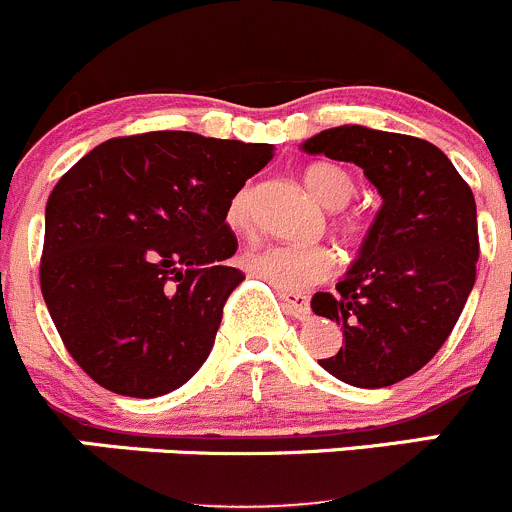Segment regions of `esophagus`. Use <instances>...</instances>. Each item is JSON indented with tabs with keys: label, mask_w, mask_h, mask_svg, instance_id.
Here are the masks:
<instances>
[{
	"label": "esophagus",
	"mask_w": 512,
	"mask_h": 512,
	"mask_svg": "<svg viewBox=\"0 0 512 512\" xmlns=\"http://www.w3.org/2000/svg\"><path fill=\"white\" fill-rule=\"evenodd\" d=\"M278 298L283 301V306L293 313L296 318H308L311 316V303H308V296L293 291H278Z\"/></svg>",
	"instance_id": "1"
}]
</instances>
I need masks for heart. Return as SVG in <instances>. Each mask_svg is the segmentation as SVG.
<instances>
[{"mask_svg":"<svg viewBox=\"0 0 512 512\" xmlns=\"http://www.w3.org/2000/svg\"><path fill=\"white\" fill-rule=\"evenodd\" d=\"M306 189L311 191L313 199L326 209H341L351 201L356 184L351 174L336 164H313L308 166ZM226 221L234 231L249 234L254 229V191L251 186L236 191L226 206ZM363 231L361 221L346 219L338 224V234L346 239H358ZM244 268L254 273L261 281L271 283L278 291H303L308 286L326 281L333 273V256L323 246H286V244H268L258 249L246 251L241 258Z\"/></svg>","mask_w":512,"mask_h":512,"instance_id":"b5f03b06","label":"heart"}]
</instances>
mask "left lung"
<instances>
[{
    "label": "left lung",
    "mask_w": 512,
    "mask_h": 512,
    "mask_svg": "<svg viewBox=\"0 0 512 512\" xmlns=\"http://www.w3.org/2000/svg\"><path fill=\"white\" fill-rule=\"evenodd\" d=\"M301 151L356 164L383 199L336 291L311 298L313 313L343 331L336 356L318 363L348 386H393L438 353L473 291V191L438 146L416 136L343 124Z\"/></svg>",
    "instance_id": "left-lung-1"
}]
</instances>
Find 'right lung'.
Segmentation results:
<instances>
[{
  "label": "right lung",
  "instance_id": "1",
  "mask_svg": "<svg viewBox=\"0 0 512 512\" xmlns=\"http://www.w3.org/2000/svg\"><path fill=\"white\" fill-rule=\"evenodd\" d=\"M273 144L149 131L82 156L49 194L39 278L74 361L106 391L156 398L209 358L229 293L231 196Z\"/></svg>",
  "mask_w": 512,
  "mask_h": 512
}]
</instances>
